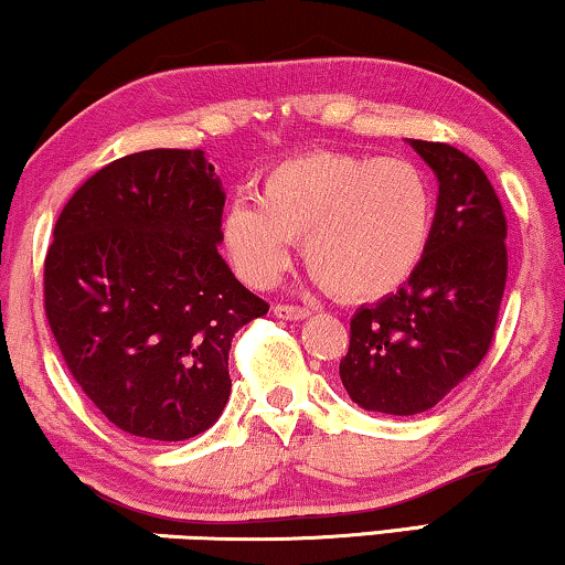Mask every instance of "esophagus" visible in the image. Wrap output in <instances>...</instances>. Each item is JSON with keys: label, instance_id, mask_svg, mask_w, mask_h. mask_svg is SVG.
<instances>
[{"label": "esophagus", "instance_id": "34e87169", "mask_svg": "<svg viewBox=\"0 0 565 565\" xmlns=\"http://www.w3.org/2000/svg\"><path fill=\"white\" fill-rule=\"evenodd\" d=\"M273 310H275L277 318H285V321H302V318L310 316L308 308L290 306V302H275Z\"/></svg>", "mask_w": 565, "mask_h": 565}]
</instances>
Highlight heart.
<instances>
[{
  "mask_svg": "<svg viewBox=\"0 0 565 565\" xmlns=\"http://www.w3.org/2000/svg\"><path fill=\"white\" fill-rule=\"evenodd\" d=\"M433 228V188L399 158L313 152L275 166L257 201H234L224 242L244 280L267 288L302 239L308 267L333 296L370 300L420 265Z\"/></svg>",
  "mask_w": 565,
  "mask_h": 565,
  "instance_id": "heart-1",
  "label": "heart"
}]
</instances>
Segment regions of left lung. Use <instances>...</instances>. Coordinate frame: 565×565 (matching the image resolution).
<instances>
[{"label":"left lung","instance_id":"8db88e82","mask_svg":"<svg viewBox=\"0 0 565 565\" xmlns=\"http://www.w3.org/2000/svg\"><path fill=\"white\" fill-rule=\"evenodd\" d=\"M438 178L420 265L395 296L359 308L339 374L364 411L418 415L477 370L492 347L507 282V218L477 160L413 140Z\"/></svg>","mask_w":565,"mask_h":565}]
</instances>
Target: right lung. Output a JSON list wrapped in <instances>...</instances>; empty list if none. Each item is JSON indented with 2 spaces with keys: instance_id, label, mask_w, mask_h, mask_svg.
I'll return each instance as SVG.
<instances>
[{
  "instance_id": "add662e5",
  "label": "right lung",
  "mask_w": 565,
  "mask_h": 565,
  "mask_svg": "<svg viewBox=\"0 0 565 565\" xmlns=\"http://www.w3.org/2000/svg\"><path fill=\"white\" fill-rule=\"evenodd\" d=\"M224 191L203 150H145L71 195L45 255V316L106 420L185 440L222 415L234 333L269 306L218 255Z\"/></svg>"
}]
</instances>
